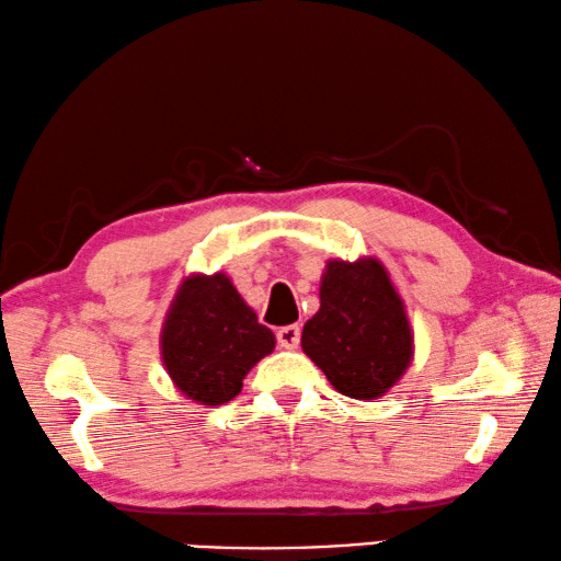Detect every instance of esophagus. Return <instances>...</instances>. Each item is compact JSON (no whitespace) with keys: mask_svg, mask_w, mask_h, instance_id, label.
<instances>
[{"mask_svg":"<svg viewBox=\"0 0 561 561\" xmlns=\"http://www.w3.org/2000/svg\"><path fill=\"white\" fill-rule=\"evenodd\" d=\"M275 340H278L280 347L286 350H296L298 342H300V328L298 325H286V328H278L275 330Z\"/></svg>","mask_w":561,"mask_h":561,"instance_id":"1","label":"esophagus"}]
</instances>
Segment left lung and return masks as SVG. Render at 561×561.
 I'll use <instances>...</instances> for the list:
<instances>
[{"label": "left lung", "instance_id": "8db88e82", "mask_svg": "<svg viewBox=\"0 0 561 561\" xmlns=\"http://www.w3.org/2000/svg\"><path fill=\"white\" fill-rule=\"evenodd\" d=\"M302 352L340 394L379 399L414 357V335L385 265L332 259L320 283V310L300 337Z\"/></svg>", "mask_w": 561, "mask_h": 561}]
</instances>
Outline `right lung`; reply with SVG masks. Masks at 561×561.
I'll return each instance as SVG.
<instances>
[{"label":"right lung","mask_w":561,"mask_h":561,"mask_svg":"<svg viewBox=\"0 0 561 561\" xmlns=\"http://www.w3.org/2000/svg\"><path fill=\"white\" fill-rule=\"evenodd\" d=\"M273 332L245 306L229 275H190L167 312L160 350L167 375L204 407L231 401L255 362L271 355Z\"/></svg>","instance_id":"obj_1"}]
</instances>
